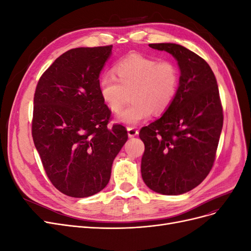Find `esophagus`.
Returning a JSON list of instances; mask_svg holds the SVG:
<instances>
[{"instance_id":"1","label":"esophagus","mask_w":251,"mask_h":251,"mask_svg":"<svg viewBox=\"0 0 251 251\" xmlns=\"http://www.w3.org/2000/svg\"><path fill=\"white\" fill-rule=\"evenodd\" d=\"M126 131H127V136L130 138H132V137H135V136H137L138 135V130L136 127H130L128 126L127 128H126Z\"/></svg>"}]
</instances>
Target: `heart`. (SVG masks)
Wrapping results in <instances>:
<instances>
[{"label": "heart", "mask_w": 251, "mask_h": 251, "mask_svg": "<svg viewBox=\"0 0 251 251\" xmlns=\"http://www.w3.org/2000/svg\"><path fill=\"white\" fill-rule=\"evenodd\" d=\"M113 75L104 74L98 80L103 103L113 112L123 109L131 92L132 103L117 116V123L136 126L147 120L153 111L163 113L178 92L179 70L169 60L131 53L114 66Z\"/></svg>", "instance_id": "obj_1"}]
</instances>
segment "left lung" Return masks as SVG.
<instances>
[{
	"label": "left lung",
	"instance_id": "left-lung-1",
	"mask_svg": "<svg viewBox=\"0 0 251 251\" xmlns=\"http://www.w3.org/2000/svg\"><path fill=\"white\" fill-rule=\"evenodd\" d=\"M177 60L178 92L162 116L141 128L144 143L141 176L158 194L192 191L209 174L223 126V110L215 74L195 52L178 44H150Z\"/></svg>",
	"mask_w": 251,
	"mask_h": 251
}]
</instances>
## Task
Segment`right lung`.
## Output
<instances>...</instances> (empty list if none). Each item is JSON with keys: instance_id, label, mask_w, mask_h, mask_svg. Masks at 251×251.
Masks as SVG:
<instances>
[{"instance_id": "obj_1", "label": "right lung", "mask_w": 251, "mask_h": 251, "mask_svg": "<svg viewBox=\"0 0 251 251\" xmlns=\"http://www.w3.org/2000/svg\"><path fill=\"white\" fill-rule=\"evenodd\" d=\"M112 46L80 47L57 57L34 94L32 137L51 183L73 198L100 193L127 140L126 127H108L111 111L98 80Z\"/></svg>"}]
</instances>
